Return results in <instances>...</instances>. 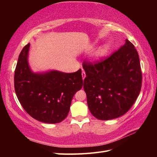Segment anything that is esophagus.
<instances>
[{"instance_id":"obj_1","label":"esophagus","mask_w":157,"mask_h":157,"mask_svg":"<svg viewBox=\"0 0 157 157\" xmlns=\"http://www.w3.org/2000/svg\"><path fill=\"white\" fill-rule=\"evenodd\" d=\"M82 78L83 79H84V78H86V72L83 70L82 72Z\"/></svg>"}]
</instances>
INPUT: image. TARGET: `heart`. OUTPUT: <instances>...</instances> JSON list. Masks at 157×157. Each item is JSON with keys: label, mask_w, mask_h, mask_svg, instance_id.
Segmentation results:
<instances>
[{"label": "heart", "mask_w": 157, "mask_h": 157, "mask_svg": "<svg viewBox=\"0 0 157 157\" xmlns=\"http://www.w3.org/2000/svg\"><path fill=\"white\" fill-rule=\"evenodd\" d=\"M110 49V46L109 44H105L102 46H101L97 51H96L94 55V59L97 60L102 58L103 56H105L106 53H107Z\"/></svg>", "instance_id": "heart-1"}]
</instances>
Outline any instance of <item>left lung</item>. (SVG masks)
<instances>
[{
    "instance_id": "left-lung-1",
    "label": "left lung",
    "mask_w": 157,
    "mask_h": 157,
    "mask_svg": "<svg viewBox=\"0 0 157 157\" xmlns=\"http://www.w3.org/2000/svg\"><path fill=\"white\" fill-rule=\"evenodd\" d=\"M84 89L92 115L100 120L128 112L140 92L142 75L138 53L128 39L107 58L83 63Z\"/></svg>"
}]
</instances>
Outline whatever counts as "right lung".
<instances>
[{
	"label": "right lung",
	"instance_id": "1",
	"mask_svg": "<svg viewBox=\"0 0 157 157\" xmlns=\"http://www.w3.org/2000/svg\"><path fill=\"white\" fill-rule=\"evenodd\" d=\"M29 45L22 49L16 65V95L32 117L46 123L61 122L68 115L73 96L83 86L82 69L71 73H33L28 62Z\"/></svg>",
	"mask_w": 157,
	"mask_h": 157
}]
</instances>
